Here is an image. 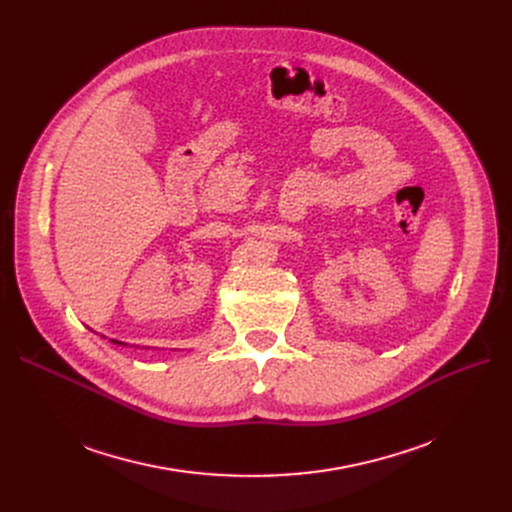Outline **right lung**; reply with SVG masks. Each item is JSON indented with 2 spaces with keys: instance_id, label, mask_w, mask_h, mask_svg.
<instances>
[{
  "instance_id": "obj_1",
  "label": "right lung",
  "mask_w": 512,
  "mask_h": 512,
  "mask_svg": "<svg viewBox=\"0 0 512 512\" xmlns=\"http://www.w3.org/2000/svg\"><path fill=\"white\" fill-rule=\"evenodd\" d=\"M112 342H116V344H124V342H118V340H112Z\"/></svg>"
}]
</instances>
